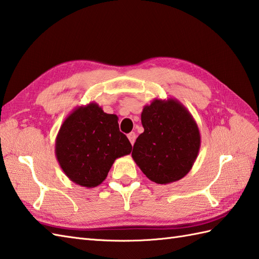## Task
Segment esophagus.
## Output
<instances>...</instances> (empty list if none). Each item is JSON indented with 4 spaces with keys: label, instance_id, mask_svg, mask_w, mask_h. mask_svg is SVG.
<instances>
[{
    "label": "esophagus",
    "instance_id": "esophagus-1",
    "mask_svg": "<svg viewBox=\"0 0 259 259\" xmlns=\"http://www.w3.org/2000/svg\"><path fill=\"white\" fill-rule=\"evenodd\" d=\"M128 139H129V141L131 142V145H134L135 141H136V134H135V133H130V134L128 135Z\"/></svg>",
    "mask_w": 259,
    "mask_h": 259
}]
</instances>
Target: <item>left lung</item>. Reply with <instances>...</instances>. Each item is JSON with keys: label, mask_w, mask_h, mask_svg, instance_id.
<instances>
[{"label": "left lung", "mask_w": 259, "mask_h": 259, "mask_svg": "<svg viewBox=\"0 0 259 259\" xmlns=\"http://www.w3.org/2000/svg\"><path fill=\"white\" fill-rule=\"evenodd\" d=\"M145 131L137 138L131 156L148 179L167 185L190 171L200 149L196 120L177 99H155L144 107Z\"/></svg>", "instance_id": "1"}]
</instances>
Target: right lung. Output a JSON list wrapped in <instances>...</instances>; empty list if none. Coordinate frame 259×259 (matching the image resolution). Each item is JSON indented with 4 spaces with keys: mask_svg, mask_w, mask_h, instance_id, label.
I'll return each instance as SVG.
<instances>
[{
    "mask_svg": "<svg viewBox=\"0 0 259 259\" xmlns=\"http://www.w3.org/2000/svg\"><path fill=\"white\" fill-rule=\"evenodd\" d=\"M118 120L96 102L76 107L65 118L56 139V157L72 183L85 188L99 186L115 159L133 150Z\"/></svg>",
    "mask_w": 259,
    "mask_h": 259,
    "instance_id": "add662e5",
    "label": "right lung"
}]
</instances>
